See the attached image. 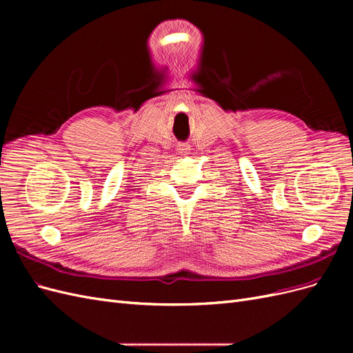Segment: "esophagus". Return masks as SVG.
Wrapping results in <instances>:
<instances>
[{
    "instance_id": "34e87169",
    "label": "esophagus",
    "mask_w": 353,
    "mask_h": 353,
    "mask_svg": "<svg viewBox=\"0 0 353 353\" xmlns=\"http://www.w3.org/2000/svg\"><path fill=\"white\" fill-rule=\"evenodd\" d=\"M178 150H179V153L185 154V153H188V150H190V145H188V144H179Z\"/></svg>"
}]
</instances>
